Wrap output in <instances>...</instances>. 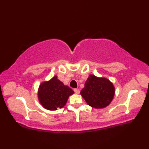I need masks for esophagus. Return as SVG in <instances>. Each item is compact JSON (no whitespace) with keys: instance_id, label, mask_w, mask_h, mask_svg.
<instances>
[{"instance_id":"esophagus-1","label":"esophagus","mask_w":149,"mask_h":149,"mask_svg":"<svg viewBox=\"0 0 149 149\" xmlns=\"http://www.w3.org/2000/svg\"><path fill=\"white\" fill-rule=\"evenodd\" d=\"M74 92H75V93H77V94H79V93H80V91L79 90H77V89H74Z\"/></svg>"}]
</instances>
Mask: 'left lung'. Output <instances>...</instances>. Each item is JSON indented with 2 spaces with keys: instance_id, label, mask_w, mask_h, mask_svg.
Listing matches in <instances>:
<instances>
[{
  "instance_id": "8db88e82",
  "label": "left lung",
  "mask_w": 149,
  "mask_h": 149,
  "mask_svg": "<svg viewBox=\"0 0 149 149\" xmlns=\"http://www.w3.org/2000/svg\"><path fill=\"white\" fill-rule=\"evenodd\" d=\"M88 105L95 108H104L111 102L115 95V87L106 78L90 75L81 91Z\"/></svg>"
}]
</instances>
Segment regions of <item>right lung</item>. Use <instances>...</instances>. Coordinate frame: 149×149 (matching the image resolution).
I'll use <instances>...</instances> for the list:
<instances>
[{
  "instance_id": "1",
  "label": "right lung",
  "mask_w": 149,
  "mask_h": 149,
  "mask_svg": "<svg viewBox=\"0 0 149 149\" xmlns=\"http://www.w3.org/2000/svg\"><path fill=\"white\" fill-rule=\"evenodd\" d=\"M70 88L64 85L54 76L50 81L40 84L38 99L44 108L54 111L64 106L70 95L74 94Z\"/></svg>"
}]
</instances>
